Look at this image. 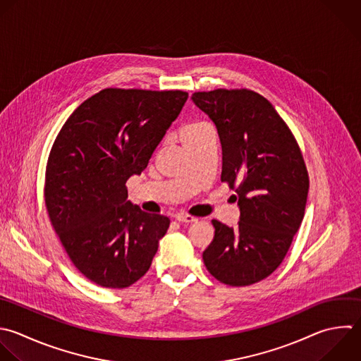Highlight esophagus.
<instances>
[{"instance_id":"34e87169","label":"esophagus","mask_w":361,"mask_h":361,"mask_svg":"<svg viewBox=\"0 0 361 361\" xmlns=\"http://www.w3.org/2000/svg\"><path fill=\"white\" fill-rule=\"evenodd\" d=\"M176 220H178L179 223H193V221H196L197 219H196V217H193V216H189V214H183V213H180V214H176Z\"/></svg>"}]
</instances>
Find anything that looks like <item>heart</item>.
Returning a JSON list of instances; mask_svg holds the SVG:
<instances>
[{
	"label": "heart",
	"instance_id": "1",
	"mask_svg": "<svg viewBox=\"0 0 361 361\" xmlns=\"http://www.w3.org/2000/svg\"><path fill=\"white\" fill-rule=\"evenodd\" d=\"M202 127H203V124H190V126H188V127H185V128H183L182 135H183V134L195 133V131H197V130H199V128H202Z\"/></svg>",
	"mask_w": 361,
	"mask_h": 361
}]
</instances>
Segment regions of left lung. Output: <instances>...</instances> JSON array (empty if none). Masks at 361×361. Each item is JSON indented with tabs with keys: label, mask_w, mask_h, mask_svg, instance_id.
Instances as JSON below:
<instances>
[{
	"label": "left lung",
	"mask_w": 361,
	"mask_h": 361,
	"mask_svg": "<svg viewBox=\"0 0 361 361\" xmlns=\"http://www.w3.org/2000/svg\"><path fill=\"white\" fill-rule=\"evenodd\" d=\"M192 102L217 128L221 182L235 186L240 209L237 228L212 220L214 238L203 252L204 265L226 285L259 282L282 262L303 220L309 176L300 149L255 92H197Z\"/></svg>",
	"instance_id": "left-lung-1"
}]
</instances>
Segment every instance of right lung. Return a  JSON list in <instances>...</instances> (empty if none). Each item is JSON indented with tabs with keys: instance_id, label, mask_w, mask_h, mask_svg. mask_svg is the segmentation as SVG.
Masks as SVG:
<instances>
[{
	"instance_id": "add662e5",
	"label": "right lung",
	"mask_w": 361,
	"mask_h": 361,
	"mask_svg": "<svg viewBox=\"0 0 361 361\" xmlns=\"http://www.w3.org/2000/svg\"><path fill=\"white\" fill-rule=\"evenodd\" d=\"M188 93L104 89L68 118L49 154L45 203L75 267L104 288L133 285L149 269L171 220L142 212L126 182L140 175L179 116Z\"/></svg>"
}]
</instances>
